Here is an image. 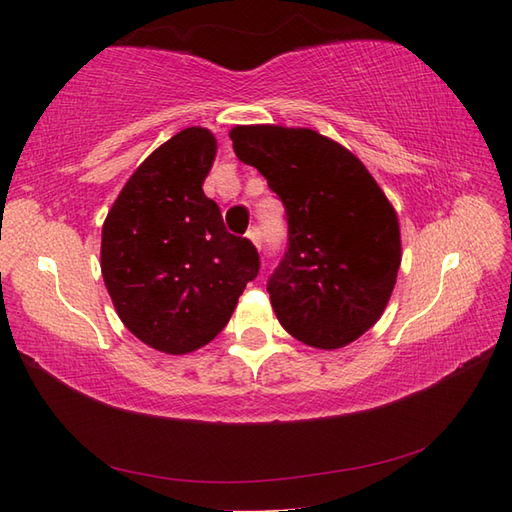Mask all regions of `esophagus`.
I'll return each mask as SVG.
<instances>
[{
    "label": "esophagus",
    "instance_id": "obj_1",
    "mask_svg": "<svg viewBox=\"0 0 512 512\" xmlns=\"http://www.w3.org/2000/svg\"><path fill=\"white\" fill-rule=\"evenodd\" d=\"M246 237L250 239V242L255 244V248H259L262 246V231H259L257 226H253V228H248V233H246Z\"/></svg>",
    "mask_w": 512,
    "mask_h": 512
}]
</instances>
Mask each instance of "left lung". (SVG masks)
<instances>
[{
	"label": "left lung",
	"instance_id": "1",
	"mask_svg": "<svg viewBox=\"0 0 512 512\" xmlns=\"http://www.w3.org/2000/svg\"><path fill=\"white\" fill-rule=\"evenodd\" d=\"M228 136L286 206L288 250L268 281L279 323L319 350L350 345L396 286V209L350 149L310 127L235 125Z\"/></svg>",
	"mask_w": 512,
	"mask_h": 512
}]
</instances>
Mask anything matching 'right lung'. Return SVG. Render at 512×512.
Wrapping results in <instances>:
<instances>
[{
  "label": "right lung",
  "mask_w": 512,
  "mask_h": 512,
  "mask_svg": "<svg viewBox=\"0 0 512 512\" xmlns=\"http://www.w3.org/2000/svg\"><path fill=\"white\" fill-rule=\"evenodd\" d=\"M215 154L211 129H182L140 162L103 222L101 273L116 314L173 356L211 343L259 273L255 246L226 231L202 191Z\"/></svg>",
  "instance_id": "add662e5"
}]
</instances>
